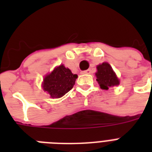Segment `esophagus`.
I'll return each mask as SVG.
<instances>
[{
	"label": "esophagus",
	"mask_w": 152,
	"mask_h": 152,
	"mask_svg": "<svg viewBox=\"0 0 152 152\" xmlns=\"http://www.w3.org/2000/svg\"><path fill=\"white\" fill-rule=\"evenodd\" d=\"M83 73L91 74V69H88V70H86V71L83 72Z\"/></svg>",
	"instance_id": "1"
}]
</instances>
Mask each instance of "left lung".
I'll list each match as a JSON object with an SVG mask.
<instances>
[{
  "label": "left lung",
  "instance_id": "left-lung-1",
  "mask_svg": "<svg viewBox=\"0 0 152 152\" xmlns=\"http://www.w3.org/2000/svg\"><path fill=\"white\" fill-rule=\"evenodd\" d=\"M96 80L100 88L104 90H108L110 87H113L119 84V80L117 78L114 72L108 63L104 62L97 66Z\"/></svg>",
  "mask_w": 152,
  "mask_h": 152
}]
</instances>
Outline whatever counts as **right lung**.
Listing matches in <instances>:
<instances>
[{
	"instance_id": "right-lung-1",
	"label": "right lung",
	"mask_w": 152,
	"mask_h": 152,
	"mask_svg": "<svg viewBox=\"0 0 152 152\" xmlns=\"http://www.w3.org/2000/svg\"><path fill=\"white\" fill-rule=\"evenodd\" d=\"M77 77L76 74H72L71 70L61 64L44 78L42 87L51 98H61L72 89Z\"/></svg>"
}]
</instances>
